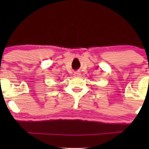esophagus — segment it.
<instances>
[{"mask_svg": "<svg viewBox=\"0 0 149 149\" xmlns=\"http://www.w3.org/2000/svg\"><path fill=\"white\" fill-rule=\"evenodd\" d=\"M73 76H74L75 77H79V76H81L80 71H76V72H74V73H73Z\"/></svg>", "mask_w": 149, "mask_h": 149, "instance_id": "obj_1", "label": "esophagus"}]
</instances>
